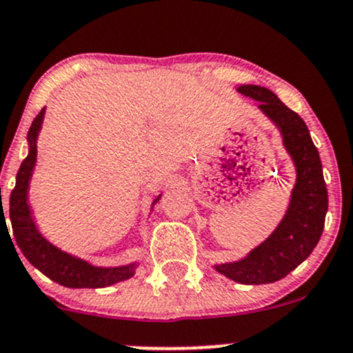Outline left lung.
<instances>
[{"mask_svg":"<svg viewBox=\"0 0 353 353\" xmlns=\"http://www.w3.org/2000/svg\"><path fill=\"white\" fill-rule=\"evenodd\" d=\"M237 92L258 101L263 114L276 124L297 170L290 205L272 236L244 259L215 265L216 272L234 282L261 285L282 280L311 254L325 229L328 191L318 148L302 117L265 87L241 85Z\"/></svg>","mask_w":353,"mask_h":353,"instance_id":"8db88e82","label":"left lung"}]
</instances>
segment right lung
Wrapping results in <instances>:
<instances>
[{"label": "right lung", "mask_w": 353, "mask_h": 353, "mask_svg": "<svg viewBox=\"0 0 353 353\" xmlns=\"http://www.w3.org/2000/svg\"><path fill=\"white\" fill-rule=\"evenodd\" d=\"M44 110L46 109H42L35 116V119L32 121V126L27 134L28 155L20 165L19 174H17V184L13 188L12 194H10V222H12L13 236H15L20 251L23 252L28 263H32L39 272H42L48 279H51L52 282L59 283L63 287L102 288L131 279L134 275L137 263H131V265L126 266H116V268L94 266L52 245L37 230V225L32 219L30 206L27 203V194L35 160H37V137L42 126V119H44ZM159 199L160 194L154 199L152 205H155ZM0 216L5 219L3 210Z\"/></svg>", "instance_id": "add662e5"}]
</instances>
